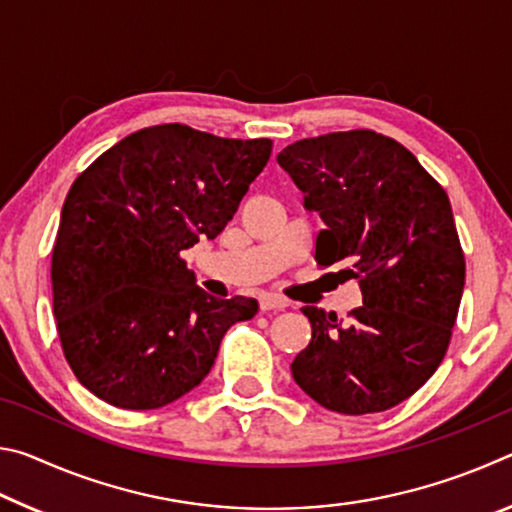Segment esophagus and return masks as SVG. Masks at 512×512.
Returning <instances> with one entry per match:
<instances>
[{
	"instance_id": "34e87169",
	"label": "esophagus",
	"mask_w": 512,
	"mask_h": 512,
	"mask_svg": "<svg viewBox=\"0 0 512 512\" xmlns=\"http://www.w3.org/2000/svg\"><path fill=\"white\" fill-rule=\"evenodd\" d=\"M284 307H287V300H282L280 296H271V293H268V296L259 298V309L262 311H275Z\"/></svg>"
}]
</instances>
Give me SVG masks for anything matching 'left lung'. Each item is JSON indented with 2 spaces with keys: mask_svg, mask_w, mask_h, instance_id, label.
Wrapping results in <instances>:
<instances>
[{
  "mask_svg": "<svg viewBox=\"0 0 512 512\" xmlns=\"http://www.w3.org/2000/svg\"><path fill=\"white\" fill-rule=\"evenodd\" d=\"M280 167L320 214V266L357 277L363 305L341 323L305 307L311 341L296 384L329 411L366 415L411 397L443 361L465 284L445 189L393 137L368 128L293 142Z\"/></svg>",
  "mask_w": 512,
  "mask_h": 512,
  "instance_id": "1",
  "label": "left lung"
}]
</instances>
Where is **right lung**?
Returning a JSON list of instances; mask_svg holds the SVG:
<instances>
[{
  "mask_svg": "<svg viewBox=\"0 0 512 512\" xmlns=\"http://www.w3.org/2000/svg\"><path fill=\"white\" fill-rule=\"evenodd\" d=\"M273 142L185 124L142 128L101 153L65 198L51 255L56 329L76 379L128 411L167 406L212 370L257 300L194 284L183 250L214 239Z\"/></svg>",
  "mask_w": 512,
  "mask_h": 512,
  "instance_id": "add662e5",
  "label": "right lung"
}]
</instances>
